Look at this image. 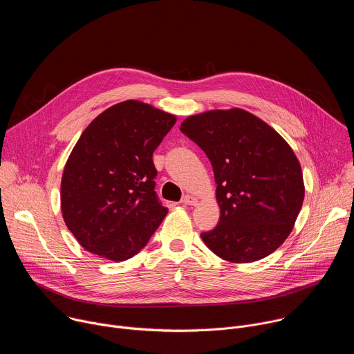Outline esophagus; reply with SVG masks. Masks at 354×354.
<instances>
[{
  "instance_id": "esophagus-1",
  "label": "esophagus",
  "mask_w": 354,
  "mask_h": 354,
  "mask_svg": "<svg viewBox=\"0 0 354 354\" xmlns=\"http://www.w3.org/2000/svg\"><path fill=\"white\" fill-rule=\"evenodd\" d=\"M182 205H185V206H196L197 205V198L194 196L186 194V196L182 197Z\"/></svg>"
}]
</instances>
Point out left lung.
<instances>
[{"instance_id":"obj_1","label":"left lung","mask_w":354,"mask_h":354,"mask_svg":"<svg viewBox=\"0 0 354 354\" xmlns=\"http://www.w3.org/2000/svg\"><path fill=\"white\" fill-rule=\"evenodd\" d=\"M180 130L205 151L217 183L220 221L201 239L232 263L273 254L292 231L306 194L292 148L266 122L239 108L189 116Z\"/></svg>"}]
</instances>
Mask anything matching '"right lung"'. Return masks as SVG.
Listing matches in <instances>:
<instances>
[{
	"instance_id": "obj_1",
	"label": "right lung",
	"mask_w": 354,
	"mask_h": 354,
	"mask_svg": "<svg viewBox=\"0 0 354 354\" xmlns=\"http://www.w3.org/2000/svg\"><path fill=\"white\" fill-rule=\"evenodd\" d=\"M176 116L124 100L84 130L62 178V214L88 252L123 262L147 245L168 209L156 194V148Z\"/></svg>"
}]
</instances>
